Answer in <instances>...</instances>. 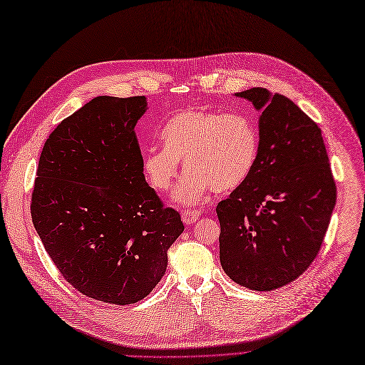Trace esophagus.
Instances as JSON below:
<instances>
[{"instance_id":"esophagus-1","label":"esophagus","mask_w":365,"mask_h":365,"mask_svg":"<svg viewBox=\"0 0 365 365\" xmlns=\"http://www.w3.org/2000/svg\"><path fill=\"white\" fill-rule=\"evenodd\" d=\"M198 218H200V212H197V210H185L182 214V220L185 225H194Z\"/></svg>"}]
</instances>
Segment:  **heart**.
Here are the masks:
<instances>
[{"label":"heart","mask_w":365,"mask_h":365,"mask_svg":"<svg viewBox=\"0 0 365 365\" xmlns=\"http://www.w3.org/2000/svg\"><path fill=\"white\" fill-rule=\"evenodd\" d=\"M163 147L147 150L143 168L150 185L165 192L179 178L180 162L187 174L173 194L175 203L192 206L210 192L240 187L256 167L259 132L244 113L202 108L174 113L163 124Z\"/></svg>","instance_id":"obj_1"}]
</instances>
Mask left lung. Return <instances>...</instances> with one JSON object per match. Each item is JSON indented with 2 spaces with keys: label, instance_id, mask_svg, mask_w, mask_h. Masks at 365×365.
<instances>
[{
  "label": "left lung",
  "instance_id": "obj_1",
  "mask_svg": "<svg viewBox=\"0 0 365 365\" xmlns=\"http://www.w3.org/2000/svg\"><path fill=\"white\" fill-rule=\"evenodd\" d=\"M235 96L261 112L259 156L249 179L217 206L220 262L238 285L273 291L315 259L336 186L322 130L297 104L265 88Z\"/></svg>",
  "mask_w": 365,
  "mask_h": 365
}]
</instances>
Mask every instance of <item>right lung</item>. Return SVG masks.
<instances>
[{
  "mask_svg": "<svg viewBox=\"0 0 365 365\" xmlns=\"http://www.w3.org/2000/svg\"><path fill=\"white\" fill-rule=\"evenodd\" d=\"M145 97H97L46 139L31 194V220L51 261L85 296L143 300L167 272L183 232L145 182L135 133Z\"/></svg>",
  "mask_w": 365,
  "mask_h": 365,
  "instance_id": "right-lung-1",
  "label": "right lung"
}]
</instances>
